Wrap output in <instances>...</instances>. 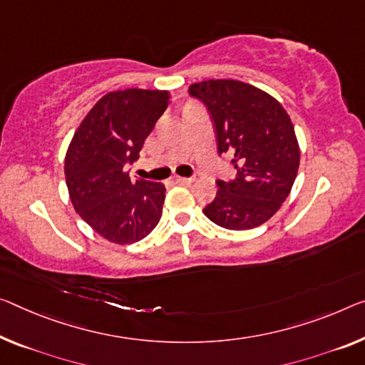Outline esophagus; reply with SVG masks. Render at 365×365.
Instances as JSON below:
<instances>
[{
    "instance_id": "1",
    "label": "esophagus",
    "mask_w": 365,
    "mask_h": 365,
    "mask_svg": "<svg viewBox=\"0 0 365 365\" xmlns=\"http://www.w3.org/2000/svg\"><path fill=\"white\" fill-rule=\"evenodd\" d=\"M173 181H175L176 184H190L194 181L192 178H182V176H175L173 178Z\"/></svg>"
}]
</instances>
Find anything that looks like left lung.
Instances as JSON below:
<instances>
[{
	"label": "left lung",
	"instance_id": "1",
	"mask_svg": "<svg viewBox=\"0 0 365 365\" xmlns=\"http://www.w3.org/2000/svg\"><path fill=\"white\" fill-rule=\"evenodd\" d=\"M214 122L218 153H233V181H217L205 217L218 227L250 230L280 209L294 186L300 148L282 104L237 80H207L189 86Z\"/></svg>",
	"mask_w": 365,
	"mask_h": 365
}]
</instances>
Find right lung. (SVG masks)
<instances>
[{"mask_svg": "<svg viewBox=\"0 0 365 365\" xmlns=\"http://www.w3.org/2000/svg\"><path fill=\"white\" fill-rule=\"evenodd\" d=\"M170 104V93L130 88L101 98L78 127L65 156V178L76 214L117 245L143 240L158 225L166 189L132 181L145 138Z\"/></svg>", "mask_w": 365, "mask_h": 365, "instance_id": "1", "label": "right lung"}]
</instances>
